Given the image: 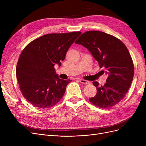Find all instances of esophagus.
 <instances>
[{"label":"esophagus","mask_w":146,"mask_h":146,"mask_svg":"<svg viewBox=\"0 0 146 146\" xmlns=\"http://www.w3.org/2000/svg\"><path fill=\"white\" fill-rule=\"evenodd\" d=\"M79 82L83 84H86V85H88V84L90 83V82L89 81L84 80V79H79Z\"/></svg>","instance_id":"esophagus-1"}]
</instances>
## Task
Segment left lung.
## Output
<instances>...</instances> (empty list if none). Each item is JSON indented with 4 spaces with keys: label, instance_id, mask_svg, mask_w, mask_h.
Returning a JSON list of instances; mask_svg holds the SVG:
<instances>
[{
    "label": "left lung",
    "instance_id": "1",
    "mask_svg": "<svg viewBox=\"0 0 146 146\" xmlns=\"http://www.w3.org/2000/svg\"><path fill=\"white\" fill-rule=\"evenodd\" d=\"M75 43L89 50L109 74L104 86L93 82L97 93L89 101L101 108L116 105L126 95L134 77L133 61L125 45L115 36L98 31L84 33Z\"/></svg>",
    "mask_w": 146,
    "mask_h": 146
}]
</instances>
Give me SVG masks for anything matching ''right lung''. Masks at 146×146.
Returning a JSON list of instances; mask_svg holds the SVG:
<instances>
[{"instance_id": "add662e5", "label": "right lung", "mask_w": 146, "mask_h": 146, "mask_svg": "<svg viewBox=\"0 0 146 146\" xmlns=\"http://www.w3.org/2000/svg\"><path fill=\"white\" fill-rule=\"evenodd\" d=\"M80 31L48 34L29 42L19 57L16 75L22 95L33 106L51 108L63 98L70 80L58 78L54 66H61Z\"/></svg>"}]
</instances>
